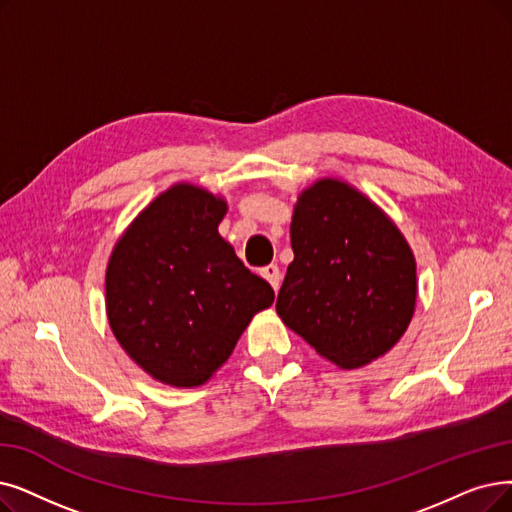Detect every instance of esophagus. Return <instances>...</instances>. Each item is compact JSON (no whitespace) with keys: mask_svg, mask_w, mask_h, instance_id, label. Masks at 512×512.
<instances>
[{"mask_svg":"<svg viewBox=\"0 0 512 512\" xmlns=\"http://www.w3.org/2000/svg\"><path fill=\"white\" fill-rule=\"evenodd\" d=\"M260 275L273 285L275 292L279 290V285H281V271H279L277 264H269V267H264V269L260 271Z\"/></svg>","mask_w":512,"mask_h":512,"instance_id":"esophagus-1","label":"esophagus"}]
</instances>
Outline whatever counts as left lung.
<instances>
[{
	"label": "left lung",
	"instance_id": "8db88e82",
	"mask_svg": "<svg viewBox=\"0 0 512 512\" xmlns=\"http://www.w3.org/2000/svg\"><path fill=\"white\" fill-rule=\"evenodd\" d=\"M294 260L277 315L344 370L388 353L416 306V260L395 222L336 178L304 189L292 216Z\"/></svg>",
	"mask_w": 512,
	"mask_h": 512
}]
</instances>
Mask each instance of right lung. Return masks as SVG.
<instances>
[{"label":"right lung","mask_w":512,"mask_h":512,"mask_svg":"<svg viewBox=\"0 0 512 512\" xmlns=\"http://www.w3.org/2000/svg\"><path fill=\"white\" fill-rule=\"evenodd\" d=\"M227 201L180 182L142 210L107 267L117 342L155 380L193 388L227 361L275 292L218 233Z\"/></svg>","instance_id":"obj_1"}]
</instances>
